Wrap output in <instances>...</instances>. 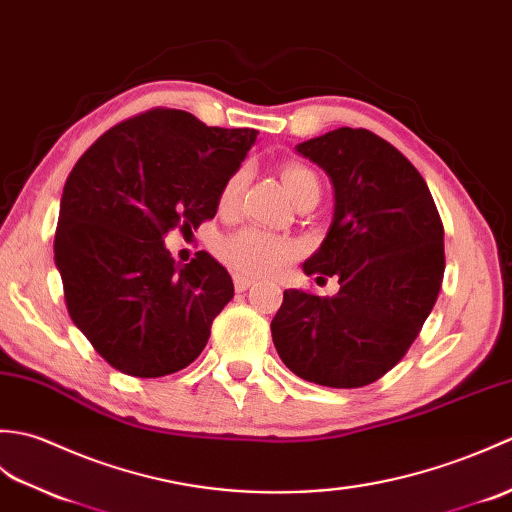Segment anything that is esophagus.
Here are the masks:
<instances>
[{
  "mask_svg": "<svg viewBox=\"0 0 512 512\" xmlns=\"http://www.w3.org/2000/svg\"><path fill=\"white\" fill-rule=\"evenodd\" d=\"M254 278H249V276H243V274H236L234 276V289L238 291V293H243V291H247L249 287L254 285Z\"/></svg>",
  "mask_w": 512,
  "mask_h": 512,
  "instance_id": "34e87169",
  "label": "esophagus"
}]
</instances>
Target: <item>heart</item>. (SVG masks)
<instances>
[{"mask_svg":"<svg viewBox=\"0 0 512 512\" xmlns=\"http://www.w3.org/2000/svg\"><path fill=\"white\" fill-rule=\"evenodd\" d=\"M247 181V170L241 168L225 181L221 190V208L232 210L238 199H241V192ZM282 181H285V188L289 197L298 203L304 197L317 195L320 197V179L306 166L291 164L282 170ZM298 247H295L289 238L267 234L263 230H256V227H245V230H238L230 236H225L219 245V256L225 260L238 274L247 276H269L285 263V260L293 258Z\"/></svg>","mask_w":512,"mask_h":512,"instance_id":"1","label":"heart"}]
</instances>
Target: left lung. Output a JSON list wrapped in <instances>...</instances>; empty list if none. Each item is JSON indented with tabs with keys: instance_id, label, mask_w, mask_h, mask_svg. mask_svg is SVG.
Instances as JSON below:
<instances>
[{
	"instance_id": "8db88e82",
	"label": "left lung",
	"mask_w": 512,
	"mask_h": 512,
	"mask_svg": "<svg viewBox=\"0 0 512 512\" xmlns=\"http://www.w3.org/2000/svg\"><path fill=\"white\" fill-rule=\"evenodd\" d=\"M295 151L324 170L335 197L331 227L302 269L337 276L339 291L287 289L271 337L300 379L363 388L403 359L434 309L445 230L425 179L372 131L342 127Z\"/></svg>"
}]
</instances>
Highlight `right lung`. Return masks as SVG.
<instances>
[{
  "label": "right lung",
  "mask_w": 512,
  "mask_h": 512,
  "mask_svg": "<svg viewBox=\"0 0 512 512\" xmlns=\"http://www.w3.org/2000/svg\"><path fill=\"white\" fill-rule=\"evenodd\" d=\"M256 135L151 109L100 135L72 168L54 263L72 322L109 366L166 377L206 348L214 317L234 298L232 278L208 252L175 263L164 236L175 227L192 234L217 214Z\"/></svg>",
  "instance_id": "obj_1"
}]
</instances>
